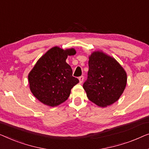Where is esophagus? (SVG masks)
Here are the masks:
<instances>
[{"instance_id": "1", "label": "esophagus", "mask_w": 149, "mask_h": 149, "mask_svg": "<svg viewBox=\"0 0 149 149\" xmlns=\"http://www.w3.org/2000/svg\"><path fill=\"white\" fill-rule=\"evenodd\" d=\"M84 79V77L83 76V75H81V76L79 77V83H82Z\"/></svg>"}]
</instances>
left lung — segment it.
Instances as JSON below:
<instances>
[{
	"instance_id": "left-lung-1",
	"label": "left lung",
	"mask_w": 149,
	"mask_h": 149,
	"mask_svg": "<svg viewBox=\"0 0 149 149\" xmlns=\"http://www.w3.org/2000/svg\"><path fill=\"white\" fill-rule=\"evenodd\" d=\"M87 79L83 84L88 99L104 107L119 99L127 83V75L114 58L96 51L90 56Z\"/></svg>"
}]
</instances>
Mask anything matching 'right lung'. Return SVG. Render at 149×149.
I'll use <instances>...</instances> for the list:
<instances>
[{"label":"right lung","mask_w":149,"mask_h":149,"mask_svg":"<svg viewBox=\"0 0 149 149\" xmlns=\"http://www.w3.org/2000/svg\"><path fill=\"white\" fill-rule=\"evenodd\" d=\"M75 54L74 49L64 51L55 47L38 61L28 75L31 92L38 100L55 107L68 99L71 90L79 82L65 61L68 55Z\"/></svg>","instance_id":"right-lung-1"}]
</instances>
